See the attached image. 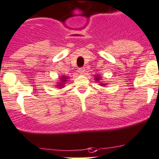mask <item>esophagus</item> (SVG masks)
<instances>
[{"instance_id": "obj_1", "label": "esophagus", "mask_w": 159, "mask_h": 159, "mask_svg": "<svg viewBox=\"0 0 159 159\" xmlns=\"http://www.w3.org/2000/svg\"><path fill=\"white\" fill-rule=\"evenodd\" d=\"M78 72H79L80 74H84V72H85V68H84V67L78 68Z\"/></svg>"}]
</instances>
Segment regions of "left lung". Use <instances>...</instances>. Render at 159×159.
I'll return each mask as SVG.
<instances>
[{
    "label": "left lung",
    "mask_w": 159,
    "mask_h": 159,
    "mask_svg": "<svg viewBox=\"0 0 159 159\" xmlns=\"http://www.w3.org/2000/svg\"><path fill=\"white\" fill-rule=\"evenodd\" d=\"M96 79H97V81H99L100 78H99V77H96Z\"/></svg>",
    "instance_id": "1"
}]
</instances>
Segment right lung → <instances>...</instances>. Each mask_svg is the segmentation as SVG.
Instances as JSON below:
<instances>
[{
	"instance_id": "right-lung-1",
	"label": "right lung",
	"mask_w": 159,
	"mask_h": 159,
	"mask_svg": "<svg viewBox=\"0 0 159 159\" xmlns=\"http://www.w3.org/2000/svg\"><path fill=\"white\" fill-rule=\"evenodd\" d=\"M62 81H66V77H65V78H62Z\"/></svg>"
}]
</instances>
